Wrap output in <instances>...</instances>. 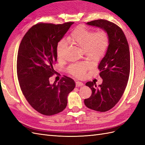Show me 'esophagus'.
I'll return each mask as SVG.
<instances>
[{
    "label": "esophagus",
    "mask_w": 145,
    "mask_h": 145,
    "mask_svg": "<svg viewBox=\"0 0 145 145\" xmlns=\"http://www.w3.org/2000/svg\"><path fill=\"white\" fill-rule=\"evenodd\" d=\"M76 85L77 87H80V86H83V83L81 82H76Z\"/></svg>",
    "instance_id": "obj_1"
}]
</instances>
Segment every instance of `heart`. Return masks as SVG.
Segmentation results:
<instances>
[{"label":"heart","instance_id":"obj_1","mask_svg":"<svg viewBox=\"0 0 145 145\" xmlns=\"http://www.w3.org/2000/svg\"><path fill=\"white\" fill-rule=\"evenodd\" d=\"M67 40L68 43L84 50L88 58L94 62H98L103 57L109 46V37L105 31L95 33L94 30L82 25L74 29ZM66 48L67 43L63 40L58 43L56 51L58 58L62 57ZM88 68V64L79 63L71 66L68 70L72 76L82 77Z\"/></svg>","mask_w":145,"mask_h":145}]
</instances>
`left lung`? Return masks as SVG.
Here are the masks:
<instances>
[{"label": "left lung", "instance_id": "8db88e82", "mask_svg": "<svg viewBox=\"0 0 145 145\" xmlns=\"http://www.w3.org/2000/svg\"><path fill=\"white\" fill-rule=\"evenodd\" d=\"M86 24L103 29L109 37L108 50L98 66L102 83L97 86L95 82H88L86 85L92 90V94L84 100L88 108L106 112L120 100L128 82L130 72L128 43L122 29L111 22L99 19Z\"/></svg>", "mask_w": 145, "mask_h": 145}]
</instances>
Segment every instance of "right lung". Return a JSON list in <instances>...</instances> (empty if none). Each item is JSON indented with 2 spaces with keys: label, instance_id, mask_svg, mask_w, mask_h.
<instances>
[{
  "label": "right lung",
  "instance_id": "obj_1",
  "mask_svg": "<svg viewBox=\"0 0 145 145\" xmlns=\"http://www.w3.org/2000/svg\"><path fill=\"white\" fill-rule=\"evenodd\" d=\"M74 22L63 24L39 23L24 36L19 48L17 74L20 89L29 104L45 116L62 112L67 97L75 88V82L64 76L57 83H50L56 73L57 46Z\"/></svg>",
  "mask_w": 145,
  "mask_h": 145
}]
</instances>
